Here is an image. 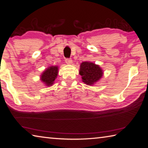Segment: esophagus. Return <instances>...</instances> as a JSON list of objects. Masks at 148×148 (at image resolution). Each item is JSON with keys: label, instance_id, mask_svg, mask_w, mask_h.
<instances>
[{"label": "esophagus", "instance_id": "1", "mask_svg": "<svg viewBox=\"0 0 148 148\" xmlns=\"http://www.w3.org/2000/svg\"><path fill=\"white\" fill-rule=\"evenodd\" d=\"M65 61H66V64H71L72 62H73V61H72V60L70 59H65Z\"/></svg>", "mask_w": 148, "mask_h": 148}]
</instances>
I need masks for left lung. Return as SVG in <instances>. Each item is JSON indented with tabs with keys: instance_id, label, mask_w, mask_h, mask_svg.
I'll return each instance as SVG.
<instances>
[{
	"instance_id": "obj_1",
	"label": "left lung",
	"mask_w": 148,
	"mask_h": 148,
	"mask_svg": "<svg viewBox=\"0 0 148 148\" xmlns=\"http://www.w3.org/2000/svg\"><path fill=\"white\" fill-rule=\"evenodd\" d=\"M79 74L82 76L83 82L92 86L102 77L103 72L99 65L91 62H83L80 66Z\"/></svg>"
}]
</instances>
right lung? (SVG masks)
Segmentation results:
<instances>
[{
  "mask_svg": "<svg viewBox=\"0 0 148 148\" xmlns=\"http://www.w3.org/2000/svg\"><path fill=\"white\" fill-rule=\"evenodd\" d=\"M58 66H50L41 75V80L47 86H52L58 75Z\"/></svg>",
  "mask_w": 148,
  "mask_h": 148,
  "instance_id": "right-lung-1",
  "label": "right lung"
}]
</instances>
